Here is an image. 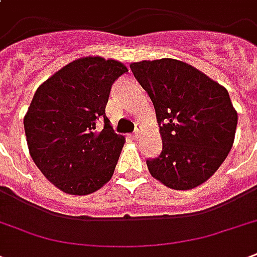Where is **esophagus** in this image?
<instances>
[{
  "label": "esophagus",
  "instance_id": "esophagus-1",
  "mask_svg": "<svg viewBox=\"0 0 257 257\" xmlns=\"http://www.w3.org/2000/svg\"><path fill=\"white\" fill-rule=\"evenodd\" d=\"M140 133H141V129L137 126V128L135 129V132H133L132 139H135V140H136V139H139V137H140Z\"/></svg>",
  "mask_w": 257,
  "mask_h": 257
}]
</instances>
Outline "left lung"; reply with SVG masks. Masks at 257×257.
Wrapping results in <instances>:
<instances>
[{"mask_svg":"<svg viewBox=\"0 0 257 257\" xmlns=\"http://www.w3.org/2000/svg\"><path fill=\"white\" fill-rule=\"evenodd\" d=\"M153 102L163 151L147 160L151 175L177 191L205 183L227 159L237 112L228 90L207 74L173 58L131 64Z\"/></svg>","mask_w":257,"mask_h":257,"instance_id":"1","label":"left lung"}]
</instances>
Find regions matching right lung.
I'll return each instance as SVG.
<instances>
[{"mask_svg": "<svg viewBox=\"0 0 257 257\" xmlns=\"http://www.w3.org/2000/svg\"><path fill=\"white\" fill-rule=\"evenodd\" d=\"M126 72L116 60L84 57L34 93L24 118L28 148L42 175L65 193L89 195L113 176L125 139L114 133L105 106L113 82Z\"/></svg>", "mask_w": 257, "mask_h": 257, "instance_id": "1", "label": "right lung"}]
</instances>
